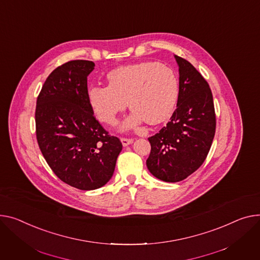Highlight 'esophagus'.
I'll return each mask as SVG.
<instances>
[{
    "instance_id": "obj_1",
    "label": "esophagus",
    "mask_w": 260,
    "mask_h": 260,
    "mask_svg": "<svg viewBox=\"0 0 260 260\" xmlns=\"http://www.w3.org/2000/svg\"><path fill=\"white\" fill-rule=\"evenodd\" d=\"M133 139L132 138H121V142H122V144H123V146H127V145H129V144H132L133 143Z\"/></svg>"
}]
</instances>
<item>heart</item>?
I'll return each instance as SVG.
<instances>
[{"label": "heart", "mask_w": 260, "mask_h": 260, "mask_svg": "<svg viewBox=\"0 0 260 260\" xmlns=\"http://www.w3.org/2000/svg\"><path fill=\"white\" fill-rule=\"evenodd\" d=\"M109 85H93L88 99L97 118L106 124L116 123L118 114L127 106L132 126L142 119L158 124L169 117L178 99V80L170 68L152 61L120 67L108 76Z\"/></svg>", "instance_id": "b5f03b06"}]
</instances>
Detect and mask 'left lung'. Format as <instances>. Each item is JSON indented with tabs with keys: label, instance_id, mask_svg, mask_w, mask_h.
I'll list each match as a JSON object with an SVG mask.
<instances>
[{
	"label": "left lung",
	"instance_id": "left-lung-1",
	"mask_svg": "<svg viewBox=\"0 0 260 260\" xmlns=\"http://www.w3.org/2000/svg\"><path fill=\"white\" fill-rule=\"evenodd\" d=\"M175 57L180 73L177 109L169 122L148 138L151 149L146 160L150 174L169 183L183 181L201 167L216 127L208 82L188 60Z\"/></svg>",
	"mask_w": 260,
	"mask_h": 260
}]
</instances>
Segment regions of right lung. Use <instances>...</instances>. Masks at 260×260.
<instances>
[{
  "label": "right lung",
  "instance_id": "right-lung-1",
  "mask_svg": "<svg viewBox=\"0 0 260 260\" xmlns=\"http://www.w3.org/2000/svg\"><path fill=\"white\" fill-rule=\"evenodd\" d=\"M95 63L70 60L52 72L38 96L37 140L52 171L63 183L94 190L112 178L122 143L95 118L88 75Z\"/></svg>",
  "mask_w": 260,
  "mask_h": 260
}]
</instances>
